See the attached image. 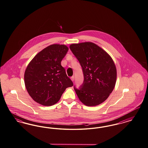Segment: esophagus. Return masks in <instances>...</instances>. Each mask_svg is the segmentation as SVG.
<instances>
[{
	"instance_id": "1",
	"label": "esophagus",
	"mask_w": 148,
	"mask_h": 148,
	"mask_svg": "<svg viewBox=\"0 0 148 148\" xmlns=\"http://www.w3.org/2000/svg\"><path fill=\"white\" fill-rule=\"evenodd\" d=\"M71 80L73 82V81L74 80V76H72V77H71Z\"/></svg>"
}]
</instances>
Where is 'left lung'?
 Instances as JSON below:
<instances>
[{
  "label": "left lung",
  "mask_w": 148,
  "mask_h": 148,
  "mask_svg": "<svg viewBox=\"0 0 148 148\" xmlns=\"http://www.w3.org/2000/svg\"><path fill=\"white\" fill-rule=\"evenodd\" d=\"M70 49L82 69L84 82L74 88L80 101L87 106H96L104 102L116 84L117 71L112 58L95 43L72 44Z\"/></svg>",
  "instance_id": "obj_1"
}]
</instances>
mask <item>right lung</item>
I'll use <instances>...</instances> for the list:
<instances>
[{
	"instance_id": "add662e5",
	"label": "right lung",
	"mask_w": 148,
	"mask_h": 148,
	"mask_svg": "<svg viewBox=\"0 0 148 148\" xmlns=\"http://www.w3.org/2000/svg\"><path fill=\"white\" fill-rule=\"evenodd\" d=\"M68 50L65 45H51L36 54L27 66L25 86L38 103L44 106L54 105L66 88L73 86L61 63Z\"/></svg>"
}]
</instances>
